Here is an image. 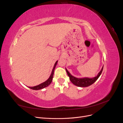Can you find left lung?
Wrapping results in <instances>:
<instances>
[{
	"mask_svg": "<svg viewBox=\"0 0 123 123\" xmlns=\"http://www.w3.org/2000/svg\"><path fill=\"white\" fill-rule=\"evenodd\" d=\"M103 67H104V66H103L101 70H100L99 72V73H98L97 76H96L95 77H93V78H89V77L77 78L72 75L66 68V70L68 76L69 77L70 81H71L74 85L80 87H87L93 84L95 81L98 79V77L100 76V74H101L102 73Z\"/></svg>",
	"mask_w": 123,
	"mask_h": 123,
	"instance_id": "8db88e82",
	"label": "left lung"
}]
</instances>
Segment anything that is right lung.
Instances as JSON below:
<instances>
[{
  "label": "right lung",
  "instance_id": "obj_1",
  "mask_svg": "<svg viewBox=\"0 0 123 123\" xmlns=\"http://www.w3.org/2000/svg\"><path fill=\"white\" fill-rule=\"evenodd\" d=\"M57 62L58 61H57L55 63L54 66V67L52 69V72L51 75L50 76V77H49V79H48L46 81H44V82L40 84L37 86H35L34 87H28L29 88H30L32 90H40V89H43L44 88H46L47 87H48V86L49 85H50V84L51 83L52 81L53 80V75H54V69L55 68V67L56 66L57 64Z\"/></svg>",
  "mask_w": 123,
  "mask_h": 123
}]
</instances>
